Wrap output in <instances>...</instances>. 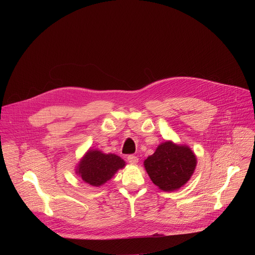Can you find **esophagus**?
Wrapping results in <instances>:
<instances>
[{"mask_svg":"<svg viewBox=\"0 0 255 255\" xmlns=\"http://www.w3.org/2000/svg\"><path fill=\"white\" fill-rule=\"evenodd\" d=\"M138 157L135 156V155H128L127 156V160L129 163H132V164H136L138 162Z\"/></svg>","mask_w":255,"mask_h":255,"instance_id":"1","label":"esophagus"}]
</instances>
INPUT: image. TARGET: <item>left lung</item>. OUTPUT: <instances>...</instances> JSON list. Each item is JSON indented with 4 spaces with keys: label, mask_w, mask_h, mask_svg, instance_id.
<instances>
[{
    "label": "left lung",
    "mask_w": 255,
    "mask_h": 255,
    "mask_svg": "<svg viewBox=\"0 0 255 255\" xmlns=\"http://www.w3.org/2000/svg\"><path fill=\"white\" fill-rule=\"evenodd\" d=\"M196 164L197 158L188 146H179L170 141L160 144L144 161L152 183L164 192L183 187L194 173Z\"/></svg>",
    "instance_id": "8db88e82"
}]
</instances>
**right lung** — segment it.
I'll use <instances>...</instances> for the list:
<instances>
[{"label": "right lung", "instance_id": "add662e5", "mask_svg": "<svg viewBox=\"0 0 255 255\" xmlns=\"http://www.w3.org/2000/svg\"><path fill=\"white\" fill-rule=\"evenodd\" d=\"M124 165L125 161L116 154H105L99 150H90L80 162L77 173L86 183L99 187Z\"/></svg>", "mask_w": 255, "mask_h": 255}]
</instances>
